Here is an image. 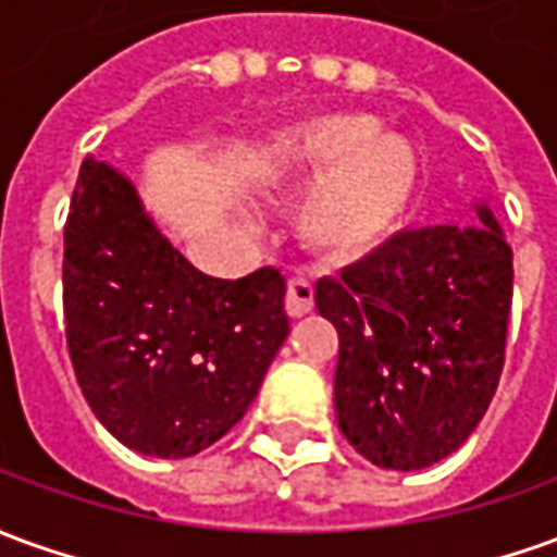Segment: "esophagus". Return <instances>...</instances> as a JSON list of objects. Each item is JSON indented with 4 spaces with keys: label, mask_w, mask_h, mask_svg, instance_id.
<instances>
[{
    "label": "esophagus",
    "mask_w": 557,
    "mask_h": 557,
    "mask_svg": "<svg viewBox=\"0 0 557 557\" xmlns=\"http://www.w3.org/2000/svg\"><path fill=\"white\" fill-rule=\"evenodd\" d=\"M310 310H313V286H310V280H289V286H286V313L292 319H298L310 313Z\"/></svg>",
    "instance_id": "34e87169"
}]
</instances>
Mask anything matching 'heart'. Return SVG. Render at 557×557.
<instances>
[{"instance_id":"heart-1","label":"heart","mask_w":557,"mask_h":557,"mask_svg":"<svg viewBox=\"0 0 557 557\" xmlns=\"http://www.w3.org/2000/svg\"><path fill=\"white\" fill-rule=\"evenodd\" d=\"M301 211V232L319 250L356 259L398 225L419 184V159L400 132L373 129L368 114H317L283 129L268 177L295 189L321 174Z\"/></svg>"}]
</instances>
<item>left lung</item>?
<instances>
[{
  "label": "left lung",
  "mask_w": 557,
  "mask_h": 557,
  "mask_svg": "<svg viewBox=\"0 0 557 557\" xmlns=\"http://www.w3.org/2000/svg\"><path fill=\"white\" fill-rule=\"evenodd\" d=\"M480 225L404 228L317 283L341 337L337 425L376 468L422 470L473 434L504 371L512 250L495 213Z\"/></svg>",
  "instance_id": "left-lung-1"
}]
</instances>
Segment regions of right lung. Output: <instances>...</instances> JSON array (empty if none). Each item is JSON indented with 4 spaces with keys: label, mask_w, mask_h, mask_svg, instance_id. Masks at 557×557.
<instances>
[{
    "label": "right lung",
    "mask_w": 557,
    "mask_h": 557,
    "mask_svg": "<svg viewBox=\"0 0 557 557\" xmlns=\"http://www.w3.org/2000/svg\"><path fill=\"white\" fill-rule=\"evenodd\" d=\"M286 280L201 274L104 162L81 165L62 256L65 341L89 410L116 441L186 458L240 422L289 334Z\"/></svg>",
    "instance_id": "obj_1"
}]
</instances>
